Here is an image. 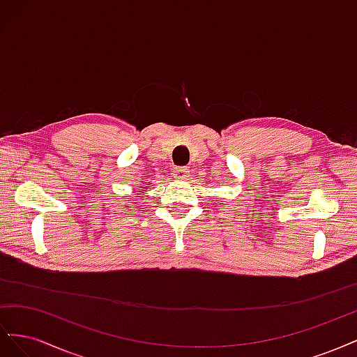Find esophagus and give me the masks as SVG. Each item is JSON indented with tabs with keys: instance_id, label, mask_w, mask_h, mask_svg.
Masks as SVG:
<instances>
[{
	"instance_id": "34e87169",
	"label": "esophagus",
	"mask_w": 357,
	"mask_h": 357,
	"mask_svg": "<svg viewBox=\"0 0 357 357\" xmlns=\"http://www.w3.org/2000/svg\"><path fill=\"white\" fill-rule=\"evenodd\" d=\"M174 171H172V174H174V177L177 180H186L189 177V169L188 167H176L172 168Z\"/></svg>"
}]
</instances>
